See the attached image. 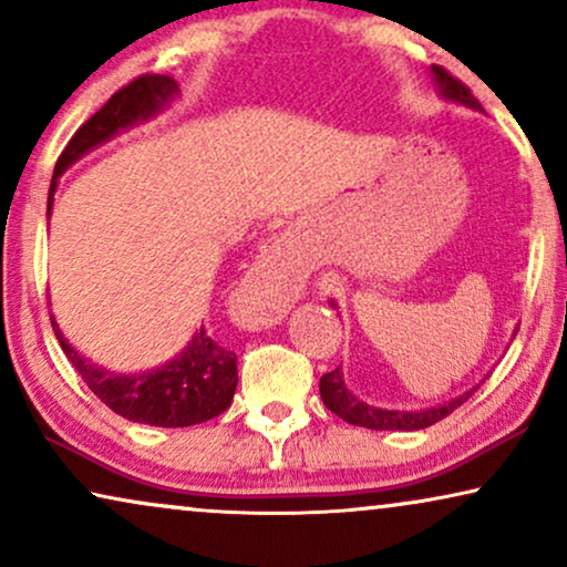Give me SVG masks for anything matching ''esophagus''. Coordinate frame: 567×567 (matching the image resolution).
I'll use <instances>...</instances> for the list:
<instances>
[{
	"label": "esophagus",
	"mask_w": 567,
	"mask_h": 567,
	"mask_svg": "<svg viewBox=\"0 0 567 567\" xmlns=\"http://www.w3.org/2000/svg\"><path fill=\"white\" fill-rule=\"evenodd\" d=\"M281 245L255 262L250 276L239 289V307L252 324H274L284 320L293 299V274L284 266Z\"/></svg>",
	"instance_id": "34e87169"
}]
</instances>
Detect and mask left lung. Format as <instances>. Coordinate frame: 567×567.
<instances>
[{
  "label": "left lung",
  "instance_id": "left-lung-1",
  "mask_svg": "<svg viewBox=\"0 0 567 567\" xmlns=\"http://www.w3.org/2000/svg\"><path fill=\"white\" fill-rule=\"evenodd\" d=\"M431 74H433V80H436L439 92L446 100H452V103H460V105H467V107H475V111H483V105L477 103V97L472 95L467 84H462L456 76L449 74L444 66H431ZM472 392H475V386H472L470 392L460 394V398L449 400V402H444V405H436V408L384 410V408L367 405L363 400L353 398L343 382V371H340V367L328 371V374H322V379H320V394H322L324 408L332 410V413H336L338 417H343V421H348V423L363 425V429H374V431L429 429V425L439 423L441 417H446L449 413H454L456 408L464 405V402L472 398Z\"/></svg>",
  "mask_w": 567,
  "mask_h": 567
}]
</instances>
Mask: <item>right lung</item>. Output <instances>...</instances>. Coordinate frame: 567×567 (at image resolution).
I'll use <instances>...</instances> for the list:
<instances>
[{
	"label": "right lung",
	"instance_id": "right-lung-1",
	"mask_svg": "<svg viewBox=\"0 0 567 567\" xmlns=\"http://www.w3.org/2000/svg\"><path fill=\"white\" fill-rule=\"evenodd\" d=\"M177 82L167 74H142L121 87L111 100L84 121L76 134L69 138L64 152L59 154L56 167H53V181L49 188V214L53 206V193H56L59 175L69 165H74L82 154L95 150L97 144L113 138L118 131L134 126L138 121L152 118L159 113L169 100L177 95ZM61 351L80 371L84 384L105 402L113 413L134 423L159 425V429H185V425H198L212 421L231 405L237 390V355L229 348L216 343L206 328H200L181 355L165 367L144 371V374H113V371L100 369L87 359H82L72 346L66 343L64 332L53 322Z\"/></svg>",
	"mask_w": 567,
	"mask_h": 567
}]
</instances>
